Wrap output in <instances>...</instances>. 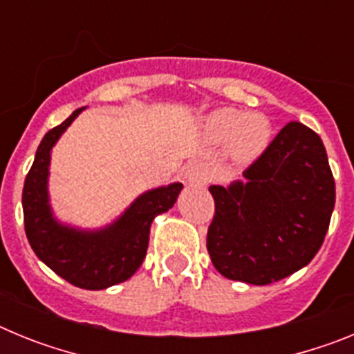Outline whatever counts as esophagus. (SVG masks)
Wrapping results in <instances>:
<instances>
[{
	"label": "esophagus",
	"mask_w": 354,
	"mask_h": 354,
	"mask_svg": "<svg viewBox=\"0 0 354 354\" xmlns=\"http://www.w3.org/2000/svg\"><path fill=\"white\" fill-rule=\"evenodd\" d=\"M184 179L189 186H205L209 183V168L200 161L187 162L184 168Z\"/></svg>",
	"instance_id": "1"
}]
</instances>
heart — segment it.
<instances>
[{
	"label": "heart",
	"mask_w": 354,
	"mask_h": 354,
	"mask_svg": "<svg viewBox=\"0 0 354 354\" xmlns=\"http://www.w3.org/2000/svg\"><path fill=\"white\" fill-rule=\"evenodd\" d=\"M205 131L216 142L227 140L228 158L236 165L257 161L268 149L273 126L264 113H245L241 109H216L205 118Z\"/></svg>",
	"instance_id": "obj_1"
}]
</instances>
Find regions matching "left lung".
I'll list each match as a JSON object with an SVG mask.
<instances>
[{
  "label": "left lung",
  "mask_w": 354,
  "mask_h": 354,
  "mask_svg": "<svg viewBox=\"0 0 354 354\" xmlns=\"http://www.w3.org/2000/svg\"><path fill=\"white\" fill-rule=\"evenodd\" d=\"M245 180L211 186L207 252L225 278L268 286L305 268L323 245L335 180L319 134L289 122Z\"/></svg>",
  "instance_id": "left-lung-1"
}]
</instances>
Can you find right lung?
Masks as SVG:
<instances>
[{"label": "right lung", "mask_w": 354, "mask_h": 354, "mask_svg": "<svg viewBox=\"0 0 354 354\" xmlns=\"http://www.w3.org/2000/svg\"><path fill=\"white\" fill-rule=\"evenodd\" d=\"M84 108L76 109L40 142L23 187L24 230L44 264L72 286L88 290L126 282L142 266L149 248L150 225L177 202L183 184L171 183L142 193L113 223L95 230L58 221L49 204L51 150Z\"/></svg>", "instance_id": "obj_1"}]
</instances>
